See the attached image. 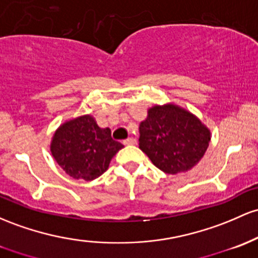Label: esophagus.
<instances>
[{
    "label": "esophagus",
    "mask_w": 258,
    "mask_h": 258,
    "mask_svg": "<svg viewBox=\"0 0 258 258\" xmlns=\"http://www.w3.org/2000/svg\"><path fill=\"white\" fill-rule=\"evenodd\" d=\"M123 144H126V146H134V144H136V138L128 137L127 140L123 141Z\"/></svg>",
    "instance_id": "obj_1"
}]
</instances>
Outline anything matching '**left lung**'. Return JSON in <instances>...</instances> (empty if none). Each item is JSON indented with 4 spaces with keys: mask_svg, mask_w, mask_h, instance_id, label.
I'll use <instances>...</instances> for the list:
<instances>
[{
    "mask_svg": "<svg viewBox=\"0 0 258 258\" xmlns=\"http://www.w3.org/2000/svg\"><path fill=\"white\" fill-rule=\"evenodd\" d=\"M209 141L211 130L174 103L149 107L140 124V149L166 174L191 170L203 158Z\"/></svg>",
    "mask_w": 258,
    "mask_h": 258,
    "instance_id": "8db88e82",
    "label": "left lung"
}]
</instances>
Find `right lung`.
Segmentation results:
<instances>
[{"label": "right lung", "instance_id": "right-lung-1", "mask_svg": "<svg viewBox=\"0 0 258 258\" xmlns=\"http://www.w3.org/2000/svg\"><path fill=\"white\" fill-rule=\"evenodd\" d=\"M123 144L111 138L109 127L100 128L92 115L64 121L51 138L50 151L62 170L73 179L92 181L107 170Z\"/></svg>", "mask_w": 258, "mask_h": 258}]
</instances>
